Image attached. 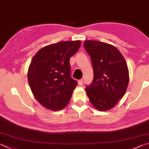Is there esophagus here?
Wrapping results in <instances>:
<instances>
[{"label":"esophagus","instance_id":"esophagus-1","mask_svg":"<svg viewBox=\"0 0 149 149\" xmlns=\"http://www.w3.org/2000/svg\"><path fill=\"white\" fill-rule=\"evenodd\" d=\"M83 79H79V81H78V85L81 86L83 85Z\"/></svg>","mask_w":149,"mask_h":149}]
</instances>
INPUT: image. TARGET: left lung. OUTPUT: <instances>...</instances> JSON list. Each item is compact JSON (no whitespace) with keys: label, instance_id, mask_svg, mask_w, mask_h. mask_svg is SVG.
Here are the masks:
<instances>
[{"label":"left lung","instance_id":"obj_1","mask_svg":"<svg viewBox=\"0 0 149 149\" xmlns=\"http://www.w3.org/2000/svg\"><path fill=\"white\" fill-rule=\"evenodd\" d=\"M84 47L92 61L93 82L85 88L91 104L99 111L111 109L125 94L129 70L117 48L105 42L86 40Z\"/></svg>","mask_w":149,"mask_h":149}]
</instances>
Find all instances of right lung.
Instances as JSON below:
<instances>
[{
    "label": "right lung",
    "mask_w": 149,
    "mask_h": 149,
    "mask_svg": "<svg viewBox=\"0 0 149 149\" xmlns=\"http://www.w3.org/2000/svg\"><path fill=\"white\" fill-rule=\"evenodd\" d=\"M80 40L60 42L40 49L28 69V81L35 98L51 111L65 107L77 83L70 77V58L76 53Z\"/></svg>",
    "instance_id": "obj_1"
}]
</instances>
